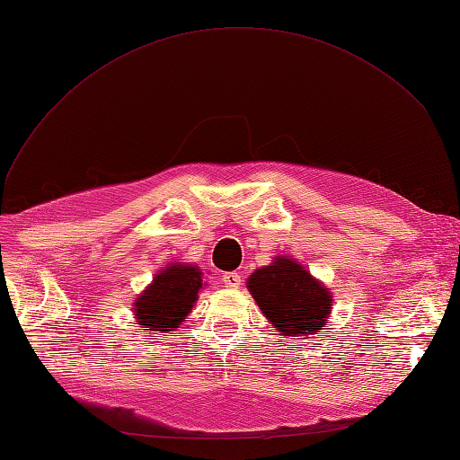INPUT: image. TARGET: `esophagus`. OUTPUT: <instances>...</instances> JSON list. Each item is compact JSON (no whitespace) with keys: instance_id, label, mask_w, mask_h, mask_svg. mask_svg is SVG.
<instances>
[{"instance_id":"34e87169","label":"esophagus","mask_w":460,"mask_h":460,"mask_svg":"<svg viewBox=\"0 0 460 460\" xmlns=\"http://www.w3.org/2000/svg\"><path fill=\"white\" fill-rule=\"evenodd\" d=\"M222 282H225L226 288H240L242 276H240V272H226V274H222Z\"/></svg>"}]
</instances>
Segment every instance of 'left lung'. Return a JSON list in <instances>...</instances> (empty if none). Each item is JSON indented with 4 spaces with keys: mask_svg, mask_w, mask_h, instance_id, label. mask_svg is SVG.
<instances>
[{
    "mask_svg": "<svg viewBox=\"0 0 460 460\" xmlns=\"http://www.w3.org/2000/svg\"><path fill=\"white\" fill-rule=\"evenodd\" d=\"M261 311L284 336H309L324 326L332 297L328 289L289 259H276L247 280Z\"/></svg>",
    "mask_w": 460,
    "mask_h": 460,
    "instance_id": "left-lung-1",
    "label": "left lung"
}]
</instances>
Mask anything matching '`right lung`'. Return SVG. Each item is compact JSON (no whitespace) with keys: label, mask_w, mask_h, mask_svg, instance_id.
Instances as JSON below:
<instances>
[{"label":"right lung","mask_w":460,"mask_h":460,"mask_svg":"<svg viewBox=\"0 0 460 460\" xmlns=\"http://www.w3.org/2000/svg\"><path fill=\"white\" fill-rule=\"evenodd\" d=\"M203 280L196 267L174 264L153 278V284L136 299L137 324L149 333H169L188 316Z\"/></svg>","instance_id":"add662e5"}]
</instances>
